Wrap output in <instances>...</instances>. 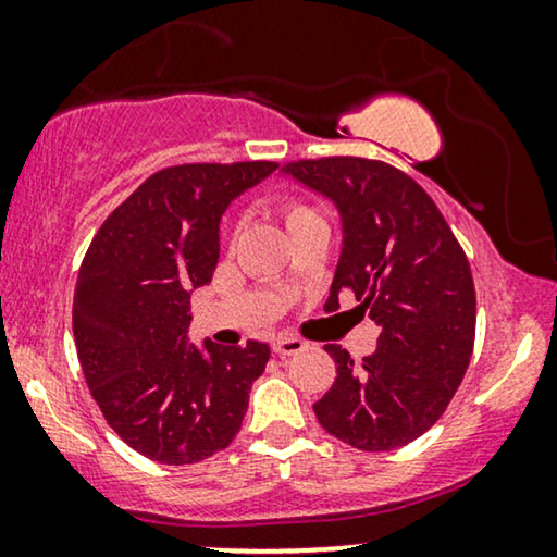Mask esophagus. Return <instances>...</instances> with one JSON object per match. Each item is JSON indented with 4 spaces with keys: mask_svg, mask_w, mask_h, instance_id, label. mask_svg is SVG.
Returning <instances> with one entry per match:
<instances>
[{
    "mask_svg": "<svg viewBox=\"0 0 557 557\" xmlns=\"http://www.w3.org/2000/svg\"><path fill=\"white\" fill-rule=\"evenodd\" d=\"M301 349H307V342L296 339V337H278L276 342H273V352H276L278 357L296 355V352H301Z\"/></svg>",
    "mask_w": 557,
    "mask_h": 557,
    "instance_id": "obj_1",
    "label": "esophagus"
}]
</instances>
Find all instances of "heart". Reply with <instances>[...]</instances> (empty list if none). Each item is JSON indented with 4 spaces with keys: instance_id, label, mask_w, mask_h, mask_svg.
<instances>
[{
    "instance_id": "1",
    "label": "heart",
    "mask_w": 557,
    "mask_h": 557,
    "mask_svg": "<svg viewBox=\"0 0 557 557\" xmlns=\"http://www.w3.org/2000/svg\"><path fill=\"white\" fill-rule=\"evenodd\" d=\"M309 208H304V205H288L286 208V218H288V223H292V220H296V218H301V215H309Z\"/></svg>"
}]
</instances>
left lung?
Instances as JSON below:
<instances>
[{
    "label": "left lung",
    "mask_w": 557,
    "mask_h": 557,
    "mask_svg": "<svg viewBox=\"0 0 557 557\" xmlns=\"http://www.w3.org/2000/svg\"><path fill=\"white\" fill-rule=\"evenodd\" d=\"M286 177L337 208L342 250L324 309L352 292L380 326L355 364L324 345L337 377L314 403L326 433L360 451H391L438 421L469 368L476 294L467 256L425 189L391 164L360 157L304 159Z\"/></svg>",
    "instance_id": "left-lung-1"
}]
</instances>
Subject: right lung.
<instances>
[{
	"label": "right lung",
	"instance_id": "obj_1",
	"mask_svg": "<svg viewBox=\"0 0 557 557\" xmlns=\"http://www.w3.org/2000/svg\"><path fill=\"white\" fill-rule=\"evenodd\" d=\"M276 162L182 164L106 218L78 271L73 334L90 395L151 461L197 463L231 446L271 347L189 342V296L210 284L220 220Z\"/></svg>",
	"mask_w": 557,
	"mask_h": 557
}]
</instances>
